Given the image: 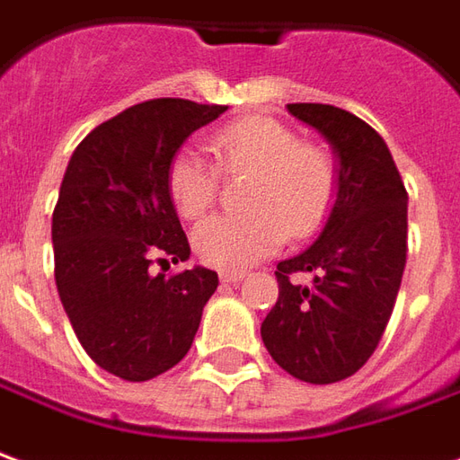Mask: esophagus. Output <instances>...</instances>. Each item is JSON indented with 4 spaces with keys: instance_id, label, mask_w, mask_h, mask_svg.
<instances>
[{
    "instance_id": "34e87169",
    "label": "esophagus",
    "mask_w": 460,
    "mask_h": 460,
    "mask_svg": "<svg viewBox=\"0 0 460 460\" xmlns=\"http://www.w3.org/2000/svg\"><path fill=\"white\" fill-rule=\"evenodd\" d=\"M243 274H234V271H226V274H221V284H239Z\"/></svg>"
}]
</instances>
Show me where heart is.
<instances>
[{"label": "heart", "instance_id": "1", "mask_svg": "<svg viewBox=\"0 0 460 460\" xmlns=\"http://www.w3.org/2000/svg\"><path fill=\"white\" fill-rule=\"evenodd\" d=\"M214 162L179 149L166 166L169 199L184 219H201L219 194V172L249 174L246 214L211 217L194 231V252L208 266L243 271L286 239H304L329 217L339 191V164L329 146L301 141L284 121L249 117L211 134Z\"/></svg>", "mask_w": 460, "mask_h": 460}]
</instances>
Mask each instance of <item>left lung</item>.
Listing matches in <instances>:
<instances>
[{
	"label": "left lung",
	"mask_w": 460,
	"mask_h": 460,
	"mask_svg": "<svg viewBox=\"0 0 460 460\" xmlns=\"http://www.w3.org/2000/svg\"><path fill=\"white\" fill-rule=\"evenodd\" d=\"M339 156V191L306 252L276 266L279 301L263 346L298 381L336 384L371 358L396 304L409 252V194L386 141L331 104H288ZM296 273L312 281L298 285Z\"/></svg>",
	"instance_id": "8db88e82"
}]
</instances>
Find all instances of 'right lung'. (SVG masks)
I'll use <instances>...</instances> for the list:
<instances>
[{
  "label": "right lung",
  "mask_w": 460,
  "mask_h": 460,
  "mask_svg": "<svg viewBox=\"0 0 460 460\" xmlns=\"http://www.w3.org/2000/svg\"><path fill=\"white\" fill-rule=\"evenodd\" d=\"M224 111L189 99L141 102L89 131L66 166L51 217L57 291L92 361L124 381L179 364L219 286L204 266L169 279L149 266L159 253L174 263L191 253L166 166Z\"/></svg>",
  "instance_id": "right-lung-1"
}]
</instances>
